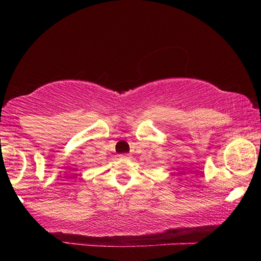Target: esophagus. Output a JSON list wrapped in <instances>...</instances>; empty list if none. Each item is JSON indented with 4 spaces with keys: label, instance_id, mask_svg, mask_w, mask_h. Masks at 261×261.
Listing matches in <instances>:
<instances>
[{
    "label": "esophagus",
    "instance_id": "obj_1",
    "mask_svg": "<svg viewBox=\"0 0 261 261\" xmlns=\"http://www.w3.org/2000/svg\"><path fill=\"white\" fill-rule=\"evenodd\" d=\"M120 156H121V158H122V159H129V158H130V155L127 154V153H123V154H121Z\"/></svg>",
    "mask_w": 261,
    "mask_h": 261
}]
</instances>
